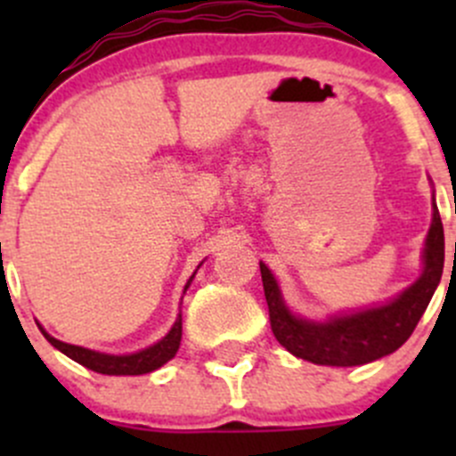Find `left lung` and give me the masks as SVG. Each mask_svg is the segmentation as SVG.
Masks as SVG:
<instances>
[{"instance_id": "1", "label": "left lung", "mask_w": 456, "mask_h": 456, "mask_svg": "<svg viewBox=\"0 0 456 456\" xmlns=\"http://www.w3.org/2000/svg\"><path fill=\"white\" fill-rule=\"evenodd\" d=\"M444 224L435 205L424 249V273L393 302L360 314L309 322L284 306L275 278L260 262L269 322L275 339L296 357L322 366H360L390 355L412 335L444 273Z\"/></svg>"}]
</instances>
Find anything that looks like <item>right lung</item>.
I'll list each match as a JSON object with an SVG mask.
<instances>
[{
  "mask_svg": "<svg viewBox=\"0 0 456 456\" xmlns=\"http://www.w3.org/2000/svg\"><path fill=\"white\" fill-rule=\"evenodd\" d=\"M194 275L187 280L185 291L187 287H190L191 280H194ZM41 333H44V338L48 339L54 348H59L63 355H68L70 360H75L77 364L86 366V369L101 372V375H145V372H151L160 369L163 364H167V362L176 355L178 346H181L183 317L178 315V320L174 322L172 330H169L160 342H156L154 346L145 348V351L132 353V355H105V353L90 351V348L75 346V344L59 342V339H54L53 335L45 333L44 329H41Z\"/></svg>",
  "mask_w": 456,
  "mask_h": 456,
  "instance_id": "add662e5",
  "label": "right lung"
}]
</instances>
